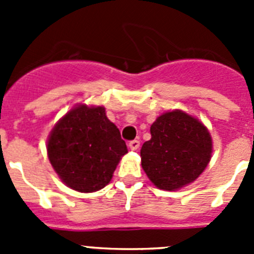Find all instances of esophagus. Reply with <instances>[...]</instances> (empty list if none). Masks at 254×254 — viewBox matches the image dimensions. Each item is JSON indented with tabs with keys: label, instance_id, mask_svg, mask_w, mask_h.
<instances>
[{
	"label": "esophagus",
	"instance_id": "1",
	"mask_svg": "<svg viewBox=\"0 0 254 254\" xmlns=\"http://www.w3.org/2000/svg\"><path fill=\"white\" fill-rule=\"evenodd\" d=\"M128 146H129V149L132 150V151H136V150H138V147H140V141H138V140L129 141Z\"/></svg>",
	"mask_w": 254,
	"mask_h": 254
}]
</instances>
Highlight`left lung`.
<instances>
[{"label": "left lung", "mask_w": 254, "mask_h": 254, "mask_svg": "<svg viewBox=\"0 0 254 254\" xmlns=\"http://www.w3.org/2000/svg\"><path fill=\"white\" fill-rule=\"evenodd\" d=\"M151 138L141 147V165L155 187L177 190L196 181L212 155V137L198 118L168 111L150 127Z\"/></svg>", "instance_id": "1"}]
</instances>
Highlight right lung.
<instances>
[{"label": "right lung", "instance_id": "add662e5", "mask_svg": "<svg viewBox=\"0 0 254 254\" xmlns=\"http://www.w3.org/2000/svg\"><path fill=\"white\" fill-rule=\"evenodd\" d=\"M127 152L120 129L102 105L76 104L60 118L47 140V154L57 176L81 193L104 188Z\"/></svg>", "mask_w": 254, "mask_h": 254}]
</instances>
